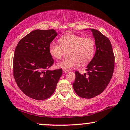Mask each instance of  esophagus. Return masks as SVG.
<instances>
[{
    "instance_id": "1",
    "label": "esophagus",
    "mask_w": 130,
    "mask_h": 130,
    "mask_svg": "<svg viewBox=\"0 0 130 130\" xmlns=\"http://www.w3.org/2000/svg\"><path fill=\"white\" fill-rule=\"evenodd\" d=\"M63 71L64 73H67V72H69V70H65V69H63Z\"/></svg>"
}]
</instances>
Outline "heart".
<instances>
[{
  "mask_svg": "<svg viewBox=\"0 0 130 130\" xmlns=\"http://www.w3.org/2000/svg\"><path fill=\"white\" fill-rule=\"evenodd\" d=\"M60 45L51 42L48 46L50 54L55 59H61L64 51L70 50L69 58L57 64V67L69 69L80 64H88L93 59L95 53V43L93 39L84 38L81 35L68 33L59 39Z\"/></svg>",
  "mask_w": 130,
  "mask_h": 130,
  "instance_id": "obj_1",
  "label": "heart"
}]
</instances>
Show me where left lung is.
<instances>
[{
    "label": "left lung",
    "instance_id": "left-lung-1",
    "mask_svg": "<svg viewBox=\"0 0 130 130\" xmlns=\"http://www.w3.org/2000/svg\"><path fill=\"white\" fill-rule=\"evenodd\" d=\"M95 38L96 52L87 66V73L76 71L73 89L77 95L91 99L100 94L109 84L114 70L115 57L110 40L95 29H90Z\"/></svg>",
    "mask_w": 130,
    "mask_h": 130
}]
</instances>
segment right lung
<instances>
[{
    "mask_svg": "<svg viewBox=\"0 0 130 130\" xmlns=\"http://www.w3.org/2000/svg\"><path fill=\"white\" fill-rule=\"evenodd\" d=\"M54 30H36L20 40L15 50L13 73L18 87L27 96L45 100L55 91L62 69L50 70L54 60L48 46L57 36Z\"/></svg>",
    "mask_w": 130,
    "mask_h": 130,
    "instance_id": "1",
    "label": "right lung"
}]
</instances>
